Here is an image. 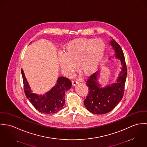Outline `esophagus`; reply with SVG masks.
I'll list each match as a JSON object with an SVG mask.
<instances>
[{
	"instance_id": "obj_1",
	"label": "esophagus",
	"mask_w": 147,
	"mask_h": 147,
	"mask_svg": "<svg viewBox=\"0 0 147 147\" xmlns=\"http://www.w3.org/2000/svg\"><path fill=\"white\" fill-rule=\"evenodd\" d=\"M77 84H78V82L77 81V80H73L72 81V84L73 86H76Z\"/></svg>"
}]
</instances>
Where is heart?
Wrapping results in <instances>:
<instances>
[{
  "instance_id": "b5f03b06",
  "label": "heart",
  "mask_w": 147,
  "mask_h": 147,
  "mask_svg": "<svg viewBox=\"0 0 147 147\" xmlns=\"http://www.w3.org/2000/svg\"><path fill=\"white\" fill-rule=\"evenodd\" d=\"M105 50V44L101 39L80 38L71 41L59 55L61 69L67 76H71L78 69L86 76L93 74L98 68Z\"/></svg>"
}]
</instances>
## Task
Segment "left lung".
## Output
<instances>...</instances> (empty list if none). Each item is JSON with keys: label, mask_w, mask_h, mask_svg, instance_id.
<instances>
[{"label": "left lung", "mask_w": 147, "mask_h": 147, "mask_svg": "<svg viewBox=\"0 0 147 147\" xmlns=\"http://www.w3.org/2000/svg\"><path fill=\"white\" fill-rule=\"evenodd\" d=\"M110 43L115 51V58L121 60V71L115 83L104 88L98 83V71L88 78L86 85L89 88V92L84 100V104L87 109L94 114H105L112 111L122 100L124 94L127 71L124 54L114 39Z\"/></svg>", "instance_id": "obj_1"}]
</instances>
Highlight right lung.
I'll list each match as a JSON object with an SVG mask.
<instances>
[{"mask_svg": "<svg viewBox=\"0 0 147 147\" xmlns=\"http://www.w3.org/2000/svg\"><path fill=\"white\" fill-rule=\"evenodd\" d=\"M24 89L25 95L35 108L39 112L45 113H55L61 110L65 104V93L71 87V82L67 78L60 77L56 85L45 95H38L34 94L21 69Z\"/></svg>", "mask_w": 147, "mask_h": 147, "instance_id": "1", "label": "right lung"}]
</instances>
